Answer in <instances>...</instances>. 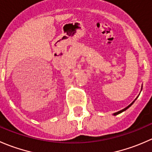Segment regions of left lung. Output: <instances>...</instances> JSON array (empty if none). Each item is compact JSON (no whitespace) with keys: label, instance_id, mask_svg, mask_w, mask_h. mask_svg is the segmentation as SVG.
<instances>
[{"label":"left lung","instance_id":"left-lung-1","mask_svg":"<svg viewBox=\"0 0 152 152\" xmlns=\"http://www.w3.org/2000/svg\"><path fill=\"white\" fill-rule=\"evenodd\" d=\"M142 87H141V90H142ZM137 98H138V96H137ZM137 98H136V99H134V101H133V102H132V103H131V104H129V106H127V107H126V108H124V109H123V110H120V111H118V112H116V113H113V115H117L120 114V113H123V112H124V111H126V110H127V109H128V108H129V107H131V106H132V104H134V102H135V100H136V99H137Z\"/></svg>","mask_w":152,"mask_h":152}]
</instances>
